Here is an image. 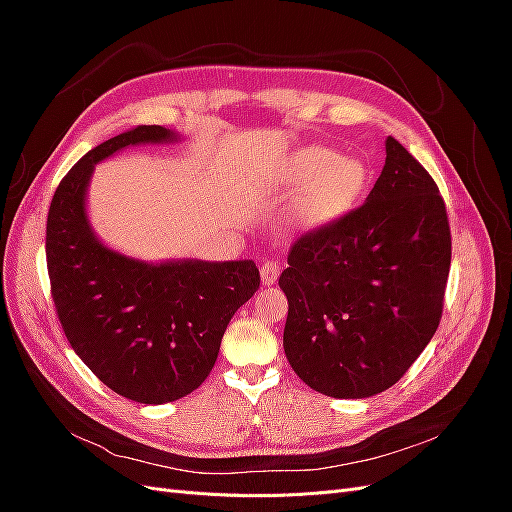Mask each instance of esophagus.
I'll return each instance as SVG.
<instances>
[{"instance_id":"obj_1","label":"esophagus","mask_w":512,"mask_h":512,"mask_svg":"<svg viewBox=\"0 0 512 512\" xmlns=\"http://www.w3.org/2000/svg\"><path fill=\"white\" fill-rule=\"evenodd\" d=\"M280 265H275L273 260H265L260 267V282L265 286H273L277 282V277H280Z\"/></svg>"}]
</instances>
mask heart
Wrapping results in <instances>:
<instances>
[{
  "instance_id": "b5f03b06",
  "label": "heart",
  "mask_w": 512,
  "mask_h": 512,
  "mask_svg": "<svg viewBox=\"0 0 512 512\" xmlns=\"http://www.w3.org/2000/svg\"><path fill=\"white\" fill-rule=\"evenodd\" d=\"M367 181L365 166L354 158H339L327 147H303L288 170L290 188L301 190L292 220L305 230L322 228L348 213Z\"/></svg>"
}]
</instances>
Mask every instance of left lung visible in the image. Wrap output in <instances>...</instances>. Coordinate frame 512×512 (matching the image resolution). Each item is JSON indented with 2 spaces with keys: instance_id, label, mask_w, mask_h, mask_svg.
Listing matches in <instances>:
<instances>
[{
  "instance_id": "1",
  "label": "left lung",
  "mask_w": 512,
  "mask_h": 512,
  "mask_svg": "<svg viewBox=\"0 0 512 512\" xmlns=\"http://www.w3.org/2000/svg\"><path fill=\"white\" fill-rule=\"evenodd\" d=\"M451 269V228L436 181L393 136L365 203L305 232L288 254L286 359L309 389L378 395L436 333Z\"/></svg>"
}]
</instances>
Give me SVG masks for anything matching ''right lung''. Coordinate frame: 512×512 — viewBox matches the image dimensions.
Listing matches in <instances>:
<instances>
[{
    "label": "right lung",
    "mask_w": 512,
    "mask_h": 512,
    "mask_svg": "<svg viewBox=\"0 0 512 512\" xmlns=\"http://www.w3.org/2000/svg\"><path fill=\"white\" fill-rule=\"evenodd\" d=\"M177 138L162 126L108 138L61 179L46 220V267L70 346L108 389L153 406L205 382L230 318L260 286L254 260L145 262L96 237L87 218L96 164L130 145Z\"/></svg>",
    "instance_id": "add662e5"
}]
</instances>
